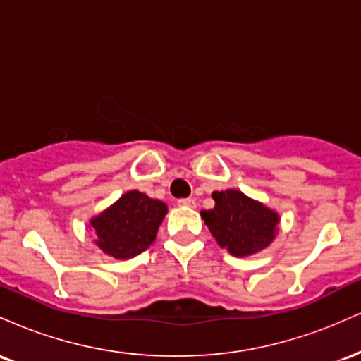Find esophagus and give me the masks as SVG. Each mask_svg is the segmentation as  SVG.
<instances>
[{
	"instance_id": "34e87169",
	"label": "esophagus",
	"mask_w": 361,
	"mask_h": 361,
	"mask_svg": "<svg viewBox=\"0 0 361 361\" xmlns=\"http://www.w3.org/2000/svg\"><path fill=\"white\" fill-rule=\"evenodd\" d=\"M178 205L195 207V205H197V202H195V198H180V200H178Z\"/></svg>"
}]
</instances>
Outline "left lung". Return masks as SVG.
Masks as SVG:
<instances>
[{
	"instance_id": "8db88e82",
	"label": "left lung",
	"mask_w": 361,
	"mask_h": 361,
	"mask_svg": "<svg viewBox=\"0 0 361 361\" xmlns=\"http://www.w3.org/2000/svg\"><path fill=\"white\" fill-rule=\"evenodd\" d=\"M215 207L200 215L217 243L234 256L255 255L276 234L279 215L238 190L212 195Z\"/></svg>"
}]
</instances>
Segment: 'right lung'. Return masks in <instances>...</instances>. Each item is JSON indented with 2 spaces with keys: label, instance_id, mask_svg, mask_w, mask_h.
I'll use <instances>...</instances> for the list:
<instances>
[{
  "label": "right lung",
  "instance_id": "add662e5",
  "mask_svg": "<svg viewBox=\"0 0 361 361\" xmlns=\"http://www.w3.org/2000/svg\"><path fill=\"white\" fill-rule=\"evenodd\" d=\"M166 212L163 202L152 200L137 190L127 192L109 210L91 219L98 247L114 258H134L154 243Z\"/></svg>",
  "mask_w": 361,
  "mask_h": 361
}]
</instances>
